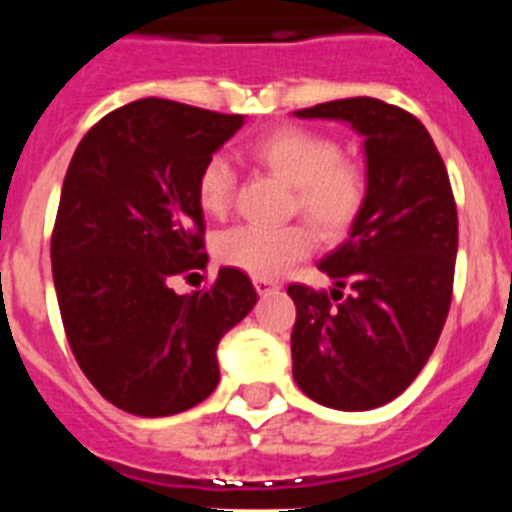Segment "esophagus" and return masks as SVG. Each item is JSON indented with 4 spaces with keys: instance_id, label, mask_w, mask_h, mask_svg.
Masks as SVG:
<instances>
[{
    "instance_id": "1",
    "label": "esophagus",
    "mask_w": 512,
    "mask_h": 512,
    "mask_svg": "<svg viewBox=\"0 0 512 512\" xmlns=\"http://www.w3.org/2000/svg\"><path fill=\"white\" fill-rule=\"evenodd\" d=\"M253 287H256V292H259V295H269V292H274V289H277V282H271V279H264V277H256L253 279Z\"/></svg>"
}]
</instances>
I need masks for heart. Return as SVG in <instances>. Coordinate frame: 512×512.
I'll list each match as a JSON object with an SVG mask.
<instances>
[{
  "label": "heart",
  "mask_w": 512,
  "mask_h": 512,
  "mask_svg": "<svg viewBox=\"0 0 512 512\" xmlns=\"http://www.w3.org/2000/svg\"><path fill=\"white\" fill-rule=\"evenodd\" d=\"M251 158L266 171L295 187L297 207L310 228L325 238H341L366 202V171L341 156V146L328 135L305 128H282L251 146ZM235 171L228 158L212 156L197 179V200L207 215H223L233 202ZM310 235L300 225L261 228L235 225L217 235L215 253L223 264L253 277H277L289 264L305 259Z\"/></svg>",
  "instance_id": "heart-1"
}]
</instances>
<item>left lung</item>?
I'll use <instances>...</instances> for the list:
<instances>
[{
    "instance_id": "8db88e82",
    "label": "left lung",
    "mask_w": 512,
    "mask_h": 512,
    "mask_svg": "<svg viewBox=\"0 0 512 512\" xmlns=\"http://www.w3.org/2000/svg\"><path fill=\"white\" fill-rule=\"evenodd\" d=\"M295 117L351 125L364 138L369 189L346 241L318 264L330 295L287 287L297 305L292 374L325 408L372 410L413 384L449 315L459 246L449 174L423 122L395 104L351 97Z\"/></svg>"
}]
</instances>
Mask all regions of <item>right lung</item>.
<instances>
[{
  "instance_id": "right-lung-1",
  "label": "right lung",
  "mask_w": 512,
  "mask_h": 512,
  "mask_svg": "<svg viewBox=\"0 0 512 512\" xmlns=\"http://www.w3.org/2000/svg\"><path fill=\"white\" fill-rule=\"evenodd\" d=\"M243 122L146 97L104 115L71 158L53 284L81 372L125 413L164 418L207 400L220 382L217 343L259 300L233 266L210 289H171L207 264L197 179Z\"/></svg>"
}]
</instances>
